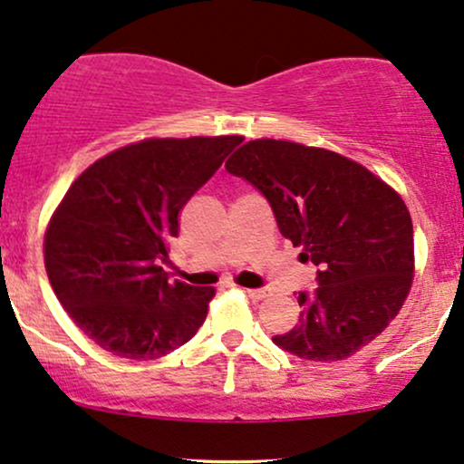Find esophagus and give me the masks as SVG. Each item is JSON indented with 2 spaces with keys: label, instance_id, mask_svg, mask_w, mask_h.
I'll list each match as a JSON object with an SVG mask.
<instances>
[{
  "label": "esophagus",
  "instance_id": "obj_1",
  "mask_svg": "<svg viewBox=\"0 0 464 464\" xmlns=\"http://www.w3.org/2000/svg\"><path fill=\"white\" fill-rule=\"evenodd\" d=\"M244 292H246L248 299H253V301H262V299H266V296H270L268 287H257V290H255V287H248V290H244Z\"/></svg>",
  "mask_w": 464,
  "mask_h": 464
}]
</instances>
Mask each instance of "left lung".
Listing matches in <instances>:
<instances>
[{
  "label": "left lung",
  "instance_id": "obj_1",
  "mask_svg": "<svg viewBox=\"0 0 464 464\" xmlns=\"http://www.w3.org/2000/svg\"><path fill=\"white\" fill-rule=\"evenodd\" d=\"M227 172L268 198L281 236L318 268L301 292L299 324L275 335L284 351L312 362L358 353L397 316L414 276V233L401 196L364 165L324 148L253 140Z\"/></svg>",
  "mask_w": 464,
  "mask_h": 464
}]
</instances>
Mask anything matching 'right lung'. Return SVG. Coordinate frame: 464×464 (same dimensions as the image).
<instances>
[{"label": "right lung", "instance_id": "right-lung-1", "mask_svg": "<svg viewBox=\"0 0 464 464\" xmlns=\"http://www.w3.org/2000/svg\"><path fill=\"white\" fill-rule=\"evenodd\" d=\"M239 135L141 140L89 165L63 196L44 239L56 299L95 344L157 360L205 323L214 287L169 281L159 266L179 214Z\"/></svg>", "mask_w": 464, "mask_h": 464}]
</instances>
